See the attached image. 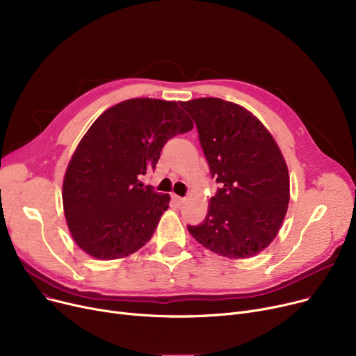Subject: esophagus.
I'll list each match as a JSON object with an SVG mask.
<instances>
[{"label":"esophagus","mask_w":356,"mask_h":356,"mask_svg":"<svg viewBox=\"0 0 356 356\" xmlns=\"http://www.w3.org/2000/svg\"><path fill=\"white\" fill-rule=\"evenodd\" d=\"M173 199L177 204H183L186 202V197H181V196H177V195H173Z\"/></svg>","instance_id":"esophagus-1"}]
</instances>
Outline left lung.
I'll return each instance as SVG.
<instances>
[{"label":"left lung","mask_w":356,"mask_h":356,"mask_svg":"<svg viewBox=\"0 0 356 356\" xmlns=\"http://www.w3.org/2000/svg\"><path fill=\"white\" fill-rule=\"evenodd\" d=\"M193 118L211 175L219 183L208 215L191 235L222 257L250 258L278 234L290 200L284 157L250 111L219 98L180 102Z\"/></svg>","instance_id":"obj_1"}]
</instances>
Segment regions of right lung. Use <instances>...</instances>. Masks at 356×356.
Segmentation results:
<instances>
[{"instance_id": "right-lung-1", "label": "right lung", "mask_w": 356, "mask_h": 356, "mask_svg": "<svg viewBox=\"0 0 356 356\" xmlns=\"http://www.w3.org/2000/svg\"><path fill=\"white\" fill-rule=\"evenodd\" d=\"M193 122L176 101L136 98L90 125L66 168L63 209L74 242L93 258L117 259L153 236L170 196L144 186L164 144Z\"/></svg>"}]
</instances>
